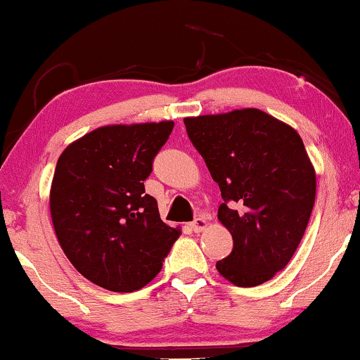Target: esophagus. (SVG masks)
Wrapping results in <instances>:
<instances>
[{"mask_svg": "<svg viewBox=\"0 0 360 360\" xmlns=\"http://www.w3.org/2000/svg\"><path fill=\"white\" fill-rule=\"evenodd\" d=\"M189 226L194 233H201V231H204L207 227V221L204 219V217H195V219L191 222Z\"/></svg>", "mask_w": 360, "mask_h": 360, "instance_id": "34e87169", "label": "esophagus"}]
</instances>
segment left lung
Returning <instances> with one entry per match:
<instances>
[{
    "mask_svg": "<svg viewBox=\"0 0 360 360\" xmlns=\"http://www.w3.org/2000/svg\"><path fill=\"white\" fill-rule=\"evenodd\" d=\"M224 202L217 217L234 248L216 262L222 277L252 288L284 269L316 201V172L297 131L259 109L186 117Z\"/></svg>",
    "mask_w": 360,
    "mask_h": 360,
    "instance_id": "obj_1",
    "label": "left lung"
}]
</instances>
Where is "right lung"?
I'll use <instances>...</instances> for the list:
<instances>
[{"mask_svg":"<svg viewBox=\"0 0 360 360\" xmlns=\"http://www.w3.org/2000/svg\"><path fill=\"white\" fill-rule=\"evenodd\" d=\"M172 127V121L98 127L58 159L49 194L54 231L76 271L99 288H144L181 236L161 221L144 189Z\"/></svg>","mask_w":360,"mask_h":360,"instance_id":"obj_1","label":"right lung"}]
</instances>
